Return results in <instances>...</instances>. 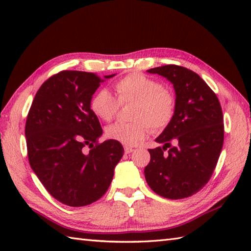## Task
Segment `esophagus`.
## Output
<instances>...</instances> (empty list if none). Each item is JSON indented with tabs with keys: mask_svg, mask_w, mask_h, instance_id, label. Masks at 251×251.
Instances as JSON below:
<instances>
[{
	"mask_svg": "<svg viewBox=\"0 0 251 251\" xmlns=\"http://www.w3.org/2000/svg\"><path fill=\"white\" fill-rule=\"evenodd\" d=\"M124 151H125V154H129V153L134 152V149H131V148H129V147H125V148H124Z\"/></svg>",
	"mask_w": 251,
	"mask_h": 251,
	"instance_id": "esophagus-1",
	"label": "esophagus"
}]
</instances>
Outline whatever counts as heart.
Returning a JSON list of instances; mask_svg holds the SVG:
<instances>
[{"label":"heart","mask_w":251,"mask_h":251,"mask_svg":"<svg viewBox=\"0 0 251 251\" xmlns=\"http://www.w3.org/2000/svg\"><path fill=\"white\" fill-rule=\"evenodd\" d=\"M117 100L108 89L101 88L89 100L93 113L103 122L113 120L120 103L134 102L130 123H115L109 126L105 135L109 139L124 146H137L148 135L149 127L154 131L163 130L173 121L176 111L175 95L156 79L139 72L127 74L114 85Z\"/></svg>","instance_id":"1"}]
</instances>
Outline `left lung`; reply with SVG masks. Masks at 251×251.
<instances>
[{
    "instance_id": "1",
    "label": "left lung",
    "mask_w": 251,
    "mask_h": 251,
    "mask_svg": "<svg viewBox=\"0 0 251 251\" xmlns=\"http://www.w3.org/2000/svg\"><path fill=\"white\" fill-rule=\"evenodd\" d=\"M148 72L174 85L176 111L155 139L164 146L149 150L151 159L145 177L156 194L169 200L185 199L204 188L219 159L225 139L221 105L204 79L189 69L167 65Z\"/></svg>"
}]
</instances>
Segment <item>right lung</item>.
<instances>
[{
  "label": "right lung",
  "instance_id": "1",
  "mask_svg": "<svg viewBox=\"0 0 251 251\" xmlns=\"http://www.w3.org/2000/svg\"><path fill=\"white\" fill-rule=\"evenodd\" d=\"M101 82L90 72L57 73L37 90L26 117L30 166L54 199L71 207L98 201L124 154L120 142H98L102 128L89 100Z\"/></svg>",
  "mask_w": 251,
  "mask_h": 251
}]
</instances>
